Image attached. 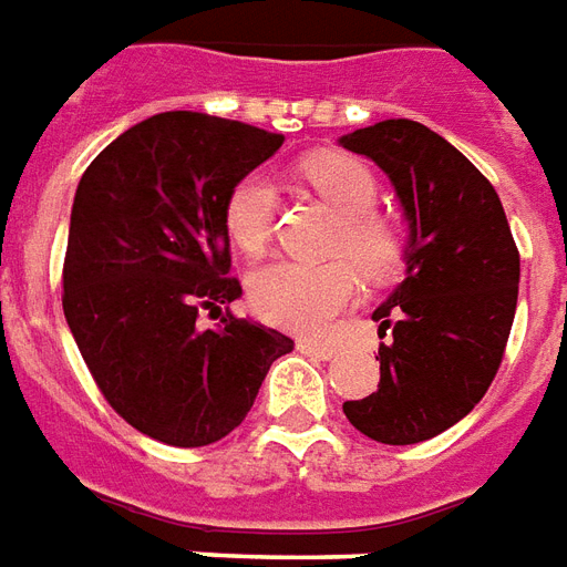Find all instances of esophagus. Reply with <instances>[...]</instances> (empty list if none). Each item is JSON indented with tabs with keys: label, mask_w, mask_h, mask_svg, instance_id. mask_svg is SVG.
Here are the masks:
<instances>
[{
	"label": "esophagus",
	"mask_w": 567,
	"mask_h": 567,
	"mask_svg": "<svg viewBox=\"0 0 567 567\" xmlns=\"http://www.w3.org/2000/svg\"><path fill=\"white\" fill-rule=\"evenodd\" d=\"M297 351H300V354H306V358H312V360H333V358H337V348L321 346V342H312V339H300V342H297Z\"/></svg>",
	"instance_id": "1"
}]
</instances>
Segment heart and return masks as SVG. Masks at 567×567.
<instances>
[{
  "label": "heart",
  "instance_id": "1",
  "mask_svg": "<svg viewBox=\"0 0 567 567\" xmlns=\"http://www.w3.org/2000/svg\"><path fill=\"white\" fill-rule=\"evenodd\" d=\"M300 177L327 207L342 216L330 251L351 257L369 282L384 285L396 279L405 267L409 243L400 221L375 209V174L360 158L324 153L306 158ZM276 213L279 192L272 179L246 174L230 186L221 207V225L228 240L246 258L258 261L270 249ZM350 262L333 258L324 264H272L251 279V306L270 324L321 339L360 291V276Z\"/></svg>",
  "mask_w": 567,
  "mask_h": 567
}]
</instances>
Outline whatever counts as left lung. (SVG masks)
Here are the masks:
<instances>
[{"label":"left lung","mask_w":567,"mask_h":567,"mask_svg":"<svg viewBox=\"0 0 567 567\" xmlns=\"http://www.w3.org/2000/svg\"><path fill=\"white\" fill-rule=\"evenodd\" d=\"M393 179L412 228L409 276L381 303L379 390L342 412L381 444H417L463 421L505 358L519 251L493 183L442 134L384 120L342 137Z\"/></svg>","instance_id":"8db88e82"}]
</instances>
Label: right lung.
I'll return each mask as SVG.
<instances>
[{
    "mask_svg": "<svg viewBox=\"0 0 567 567\" xmlns=\"http://www.w3.org/2000/svg\"><path fill=\"white\" fill-rule=\"evenodd\" d=\"M282 134L207 113L150 116L92 158L71 207L62 312L83 363L134 430L204 447L249 414L295 339L237 318L221 207ZM226 306V316L220 306ZM223 317L204 331L199 312Z\"/></svg>",
    "mask_w": 567,
    "mask_h": 567,
    "instance_id": "1",
    "label": "right lung"
}]
</instances>
